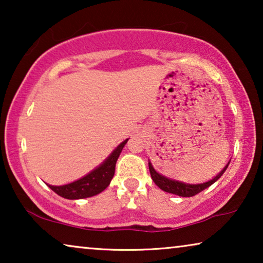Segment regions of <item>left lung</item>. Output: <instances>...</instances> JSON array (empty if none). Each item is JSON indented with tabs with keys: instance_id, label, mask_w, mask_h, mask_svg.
Listing matches in <instances>:
<instances>
[{
	"instance_id": "left-lung-1",
	"label": "left lung",
	"mask_w": 263,
	"mask_h": 263,
	"mask_svg": "<svg viewBox=\"0 0 263 263\" xmlns=\"http://www.w3.org/2000/svg\"><path fill=\"white\" fill-rule=\"evenodd\" d=\"M229 164L226 165V166L222 168V171L220 172V174L215 176L213 179H211V181H208L206 183H201V184H185V183L174 181V179L164 177V176L159 175L156 170H154L152 164L151 163H148V167H149V172H151V177H152L153 182L156 183V184L159 186L161 190H164V192L170 193V194H175V195H178V196L190 197V196H194V195H196V194L201 193L202 190H204L206 188H208V186H211L212 184H213L214 182H217L218 179L221 177L222 174H224L226 168H228Z\"/></svg>"
}]
</instances>
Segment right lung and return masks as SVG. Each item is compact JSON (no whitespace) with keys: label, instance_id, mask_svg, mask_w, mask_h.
Returning <instances> with one entry per match:
<instances>
[{"label":"right lung","instance_id":"right-lung-1","mask_svg":"<svg viewBox=\"0 0 263 263\" xmlns=\"http://www.w3.org/2000/svg\"><path fill=\"white\" fill-rule=\"evenodd\" d=\"M127 141L128 139L124 140L99 167L89 172L85 177L78 179L73 183H69V184L60 186L49 185V188L53 190L57 195L69 200L86 199V197L95 196L97 194L102 193L104 189L107 188V185L110 184L111 179L114 177L116 161Z\"/></svg>","mask_w":263,"mask_h":263}]
</instances>
